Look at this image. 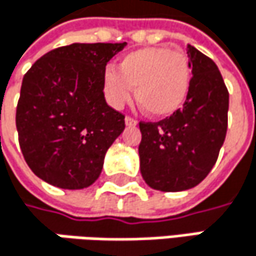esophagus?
<instances>
[{
    "mask_svg": "<svg viewBox=\"0 0 256 256\" xmlns=\"http://www.w3.org/2000/svg\"><path fill=\"white\" fill-rule=\"evenodd\" d=\"M124 122H126L128 126H136V124H138V122H136L133 117H130V116H128V117L124 118Z\"/></svg>",
    "mask_w": 256,
    "mask_h": 256,
    "instance_id": "obj_1",
    "label": "esophagus"
}]
</instances>
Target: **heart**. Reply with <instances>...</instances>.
Returning <instances> with one entry per match:
<instances>
[{
  "label": "heart",
  "instance_id": "heart-1",
  "mask_svg": "<svg viewBox=\"0 0 256 256\" xmlns=\"http://www.w3.org/2000/svg\"><path fill=\"white\" fill-rule=\"evenodd\" d=\"M191 86V68L186 56L170 47H145L128 53L117 71L104 74V93L114 108H122L134 98L146 114L169 117L184 105Z\"/></svg>",
  "mask_w": 256,
  "mask_h": 256
}]
</instances>
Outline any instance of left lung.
Masks as SVG:
<instances>
[{"instance_id": "obj_1", "label": "left lung", "mask_w": 256, "mask_h": 256, "mask_svg": "<svg viewBox=\"0 0 256 256\" xmlns=\"http://www.w3.org/2000/svg\"><path fill=\"white\" fill-rule=\"evenodd\" d=\"M192 72L184 106L160 122H139L140 174L160 191L196 186L212 170L228 126V90L215 62L186 47Z\"/></svg>"}]
</instances>
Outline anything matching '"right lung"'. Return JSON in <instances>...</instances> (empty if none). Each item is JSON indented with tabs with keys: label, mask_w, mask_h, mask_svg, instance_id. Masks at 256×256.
Instances as JSON below:
<instances>
[{
	"label": "right lung",
	"mask_w": 256,
	"mask_h": 256,
	"mask_svg": "<svg viewBox=\"0 0 256 256\" xmlns=\"http://www.w3.org/2000/svg\"><path fill=\"white\" fill-rule=\"evenodd\" d=\"M126 42L58 47L25 74L16 108L19 145L42 180L80 190L99 178L108 148L124 130V114L104 96L106 64Z\"/></svg>",
	"instance_id": "obj_1"
}]
</instances>
